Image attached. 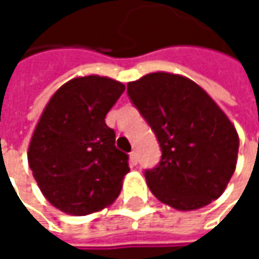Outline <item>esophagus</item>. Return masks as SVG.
I'll list each match as a JSON object with an SVG mask.
<instances>
[{
  "label": "esophagus",
  "instance_id": "1",
  "mask_svg": "<svg viewBox=\"0 0 259 259\" xmlns=\"http://www.w3.org/2000/svg\"><path fill=\"white\" fill-rule=\"evenodd\" d=\"M138 162H139V159H138V154H136V151H132L130 153V165H138Z\"/></svg>",
  "mask_w": 259,
  "mask_h": 259
}]
</instances>
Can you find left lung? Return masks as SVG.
<instances>
[{
    "instance_id": "obj_1",
    "label": "left lung",
    "mask_w": 259,
    "mask_h": 259,
    "mask_svg": "<svg viewBox=\"0 0 259 259\" xmlns=\"http://www.w3.org/2000/svg\"><path fill=\"white\" fill-rule=\"evenodd\" d=\"M127 94L162 150L160 162L145 169L153 195L184 211L218 199L238 153L237 130L224 111L193 80L165 72L129 82Z\"/></svg>"
}]
</instances>
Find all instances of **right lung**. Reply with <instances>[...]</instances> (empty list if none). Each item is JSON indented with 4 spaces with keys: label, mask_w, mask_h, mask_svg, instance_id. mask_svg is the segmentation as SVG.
Here are the masks:
<instances>
[{
    "label": "right lung",
    "mask_w": 259,
    "mask_h": 259,
    "mask_svg": "<svg viewBox=\"0 0 259 259\" xmlns=\"http://www.w3.org/2000/svg\"><path fill=\"white\" fill-rule=\"evenodd\" d=\"M126 87L111 78L83 76L51 97L28 148V163L45 198L58 210L85 216L120 195L129 156L115 147L105 117Z\"/></svg>",
    "instance_id": "right-lung-1"
}]
</instances>
